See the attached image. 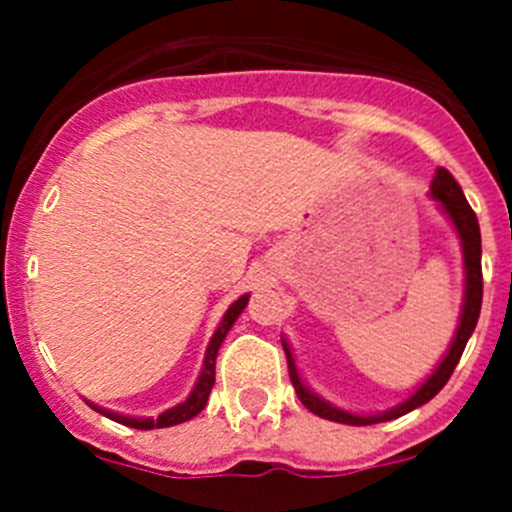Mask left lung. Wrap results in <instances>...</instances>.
<instances>
[{
  "label": "left lung",
  "instance_id": "obj_1",
  "mask_svg": "<svg viewBox=\"0 0 512 512\" xmlns=\"http://www.w3.org/2000/svg\"><path fill=\"white\" fill-rule=\"evenodd\" d=\"M431 195L443 205V210L448 213V218H451L453 225H456L458 235H461L463 260H466V302H463L461 324H458L456 339H453L446 359H443L441 364H438V369L433 371V374L428 376L421 386H418L416 394L411 396V399H406L401 406H396V409L386 411V414H379V416H354V414H347V411H339V409H334V406L324 404L322 399H317V396H314L312 391H309L307 386L299 381L297 366H294V359H292V354H289V347L287 344H282V347H285V354H287V369H289V379H292L294 391H297L299 401H302V404L307 406L312 414L329 418V421H337V423H349V426H369V423L391 421V418L409 414V411H414V409H418V406L426 404V401H431L433 396H436L438 391L446 386V381L451 379L453 369H456V364L461 361V354H463V349H466L468 337H471L473 329H476V324H478L480 302H483V272H480V227H478L476 213H473V208L468 205L466 195H463L461 185L456 183V178H453L446 168L436 170V178H433V183H431Z\"/></svg>",
  "mask_w": 512,
  "mask_h": 512
}]
</instances>
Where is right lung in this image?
Listing matches in <instances>:
<instances>
[{
	"instance_id": "1",
	"label": "right lung",
	"mask_w": 512,
	"mask_h": 512,
	"mask_svg": "<svg viewBox=\"0 0 512 512\" xmlns=\"http://www.w3.org/2000/svg\"><path fill=\"white\" fill-rule=\"evenodd\" d=\"M247 304V294L245 297L237 299L235 304H232L230 309L225 312L223 322H220L218 332L213 334V339H210V347H208V354H205V364H203V371H200V379L198 384H195L193 394L188 396V399L183 401L180 406H175V409L165 411V414H160L158 418H131V416H121V414H113V411H106V409H94L98 414L113 418V421L123 423V426H131V428H141V431H151V428H165V426H175V423H183V421H190L193 416H198L200 411L205 409V404H208V396L210 391H213V384H215V356H218V349L220 344H223L225 334L230 332V327L235 324V319L240 317V312L245 309Z\"/></svg>"
}]
</instances>
